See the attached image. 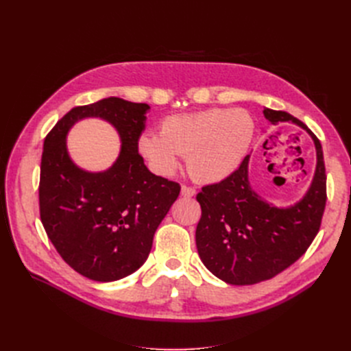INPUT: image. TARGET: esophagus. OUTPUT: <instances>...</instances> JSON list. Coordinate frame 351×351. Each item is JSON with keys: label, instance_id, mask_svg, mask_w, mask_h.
Wrapping results in <instances>:
<instances>
[{"label": "esophagus", "instance_id": "1", "mask_svg": "<svg viewBox=\"0 0 351 351\" xmlns=\"http://www.w3.org/2000/svg\"><path fill=\"white\" fill-rule=\"evenodd\" d=\"M196 195V190L193 187H187L182 186V196L183 197H193Z\"/></svg>", "mask_w": 351, "mask_h": 351}]
</instances>
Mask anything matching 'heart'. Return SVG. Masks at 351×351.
Masks as SVG:
<instances>
[{"instance_id":"obj_1","label":"heart","mask_w":351,"mask_h":351,"mask_svg":"<svg viewBox=\"0 0 351 351\" xmlns=\"http://www.w3.org/2000/svg\"><path fill=\"white\" fill-rule=\"evenodd\" d=\"M254 137V121L244 110L212 108L167 117L161 133L145 132L137 151L159 176H173L180 155L202 183H218L234 174L247 156Z\"/></svg>"}]
</instances>
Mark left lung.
<instances>
[{"instance_id":"1","label":"left lung","mask_w":351,"mask_h":351,"mask_svg":"<svg viewBox=\"0 0 351 351\" xmlns=\"http://www.w3.org/2000/svg\"><path fill=\"white\" fill-rule=\"evenodd\" d=\"M263 115L272 125L291 121L309 133L316 167L309 189L290 206H275L252 189L250 155L228 178L202 187L196 196L202 208L196 228L199 258L217 278L232 285L271 280L299 259L319 231L326 202L321 142L289 112L265 108Z\"/></svg>"}]
</instances>
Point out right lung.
<instances>
[{
  "instance_id": "add662e5",
  "label": "right lung",
  "mask_w": 351,
  "mask_h": 351,
  "mask_svg": "<svg viewBox=\"0 0 351 351\" xmlns=\"http://www.w3.org/2000/svg\"><path fill=\"white\" fill-rule=\"evenodd\" d=\"M147 104L110 97L70 110L44 142L39 208L49 240L70 267L98 282L121 280L139 269L154 234L180 195V186L152 174L137 154ZM84 118L112 125L122 147L104 172H88L66 149L71 127Z\"/></svg>"
}]
</instances>
